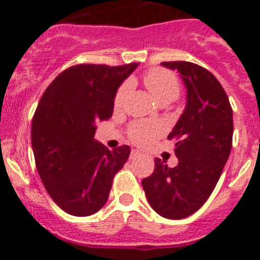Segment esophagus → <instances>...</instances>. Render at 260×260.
Segmentation results:
<instances>
[{
	"label": "esophagus",
	"mask_w": 260,
	"mask_h": 260,
	"mask_svg": "<svg viewBox=\"0 0 260 260\" xmlns=\"http://www.w3.org/2000/svg\"><path fill=\"white\" fill-rule=\"evenodd\" d=\"M139 155H141V152H139V151L133 150L132 153H130V158H135V157H138Z\"/></svg>",
	"instance_id": "esophagus-1"
}]
</instances>
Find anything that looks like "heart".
<instances>
[{"label": "heart", "instance_id": "obj_1", "mask_svg": "<svg viewBox=\"0 0 260 260\" xmlns=\"http://www.w3.org/2000/svg\"><path fill=\"white\" fill-rule=\"evenodd\" d=\"M144 84L158 103L173 102L180 93V82L177 77L173 73L164 69H152L148 71L144 75ZM130 88H132V83L125 82L117 89L116 96H114L116 109L122 107ZM160 132H161V127L157 123L150 122V121H139V122L133 123L130 127V138L137 143H147Z\"/></svg>", "mask_w": 260, "mask_h": 260}]
</instances>
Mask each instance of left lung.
I'll use <instances>...</instances> for the list:
<instances>
[{
    "label": "left lung",
    "mask_w": 260,
    "mask_h": 260,
    "mask_svg": "<svg viewBox=\"0 0 260 260\" xmlns=\"http://www.w3.org/2000/svg\"><path fill=\"white\" fill-rule=\"evenodd\" d=\"M180 73L186 105L168 139L176 138L178 164L155 158V171L143 178L147 201L160 216L185 219L206 203L232 150L233 110L224 88L210 71L186 61L162 62Z\"/></svg>",
    "instance_id": "obj_1"
}]
</instances>
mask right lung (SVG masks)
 <instances>
[{"instance_id":"1","label":"right lung","mask_w":260,"mask_h":260,"mask_svg":"<svg viewBox=\"0 0 260 260\" xmlns=\"http://www.w3.org/2000/svg\"><path fill=\"white\" fill-rule=\"evenodd\" d=\"M137 66H73L41 96L31 127L36 168L53 202L70 215L103 208L127 161L130 147L110 151L93 137L96 122L112 117L117 89Z\"/></svg>"}]
</instances>
